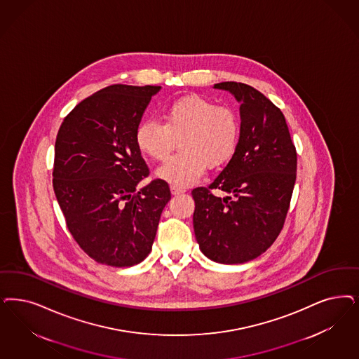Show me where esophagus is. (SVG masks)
Here are the masks:
<instances>
[{
    "instance_id": "obj_1",
    "label": "esophagus",
    "mask_w": 359,
    "mask_h": 359,
    "mask_svg": "<svg viewBox=\"0 0 359 359\" xmlns=\"http://www.w3.org/2000/svg\"><path fill=\"white\" fill-rule=\"evenodd\" d=\"M183 192H186V188L179 186H171V194H172V195H180V194H183Z\"/></svg>"
}]
</instances>
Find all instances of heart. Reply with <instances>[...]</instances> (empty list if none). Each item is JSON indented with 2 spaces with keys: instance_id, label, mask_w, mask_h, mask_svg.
<instances>
[{
  "instance_id": "obj_1",
  "label": "heart",
  "mask_w": 359,
  "mask_h": 359,
  "mask_svg": "<svg viewBox=\"0 0 359 359\" xmlns=\"http://www.w3.org/2000/svg\"><path fill=\"white\" fill-rule=\"evenodd\" d=\"M163 123L144 119L137 124V149L154 161H165L173 149L180 151L156 171L172 186L198 182L205 168H217L231 161L238 144L240 123L236 112L216 106L210 99L187 95L167 103L161 110Z\"/></svg>"
}]
</instances>
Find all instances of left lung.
I'll return each instance as SVG.
<instances>
[{
  "label": "left lung",
  "instance_id": "obj_1",
  "mask_svg": "<svg viewBox=\"0 0 359 359\" xmlns=\"http://www.w3.org/2000/svg\"><path fill=\"white\" fill-rule=\"evenodd\" d=\"M240 102V137L232 159L208 187L192 191L200 250L220 264L253 260L284 226L296 183L297 152L284 114L259 90L222 82ZM223 190L224 198L212 190Z\"/></svg>",
  "mask_w": 359,
  "mask_h": 359
}]
</instances>
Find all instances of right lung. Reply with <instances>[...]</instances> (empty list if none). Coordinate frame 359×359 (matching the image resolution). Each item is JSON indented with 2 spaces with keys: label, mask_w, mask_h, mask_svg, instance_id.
Instances as JSON below:
<instances>
[{
  "label": "right lung",
  "mask_w": 359,
  "mask_h": 359,
  "mask_svg": "<svg viewBox=\"0 0 359 359\" xmlns=\"http://www.w3.org/2000/svg\"><path fill=\"white\" fill-rule=\"evenodd\" d=\"M161 86L104 87L78 103L55 140L53 187L78 245L99 264L123 268L144 260L171 198L149 175L135 131Z\"/></svg>",
  "instance_id": "1"
}]
</instances>
